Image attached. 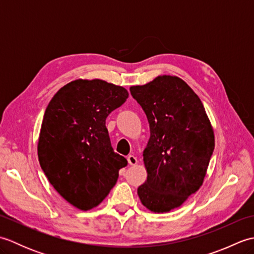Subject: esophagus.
Listing matches in <instances>:
<instances>
[{"instance_id": "obj_1", "label": "esophagus", "mask_w": 254, "mask_h": 254, "mask_svg": "<svg viewBox=\"0 0 254 254\" xmlns=\"http://www.w3.org/2000/svg\"><path fill=\"white\" fill-rule=\"evenodd\" d=\"M127 163H128V165H131V166L136 165L137 164V158L134 155H128L127 156Z\"/></svg>"}]
</instances>
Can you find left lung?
Segmentation results:
<instances>
[{"label": "left lung", "mask_w": 254, "mask_h": 254, "mask_svg": "<svg viewBox=\"0 0 254 254\" xmlns=\"http://www.w3.org/2000/svg\"><path fill=\"white\" fill-rule=\"evenodd\" d=\"M130 91L150 131L143 152L147 180L138 197L150 212H170L203 185L215 147L213 127L201 99L180 77L159 75Z\"/></svg>", "instance_id": "8db88e82"}]
</instances>
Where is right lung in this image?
Returning <instances> with one entry per match:
<instances>
[{"label":"right lung","instance_id":"add662e5","mask_svg":"<svg viewBox=\"0 0 254 254\" xmlns=\"http://www.w3.org/2000/svg\"><path fill=\"white\" fill-rule=\"evenodd\" d=\"M128 97L122 86L76 79L52 97L38 139V159L60 195L78 209L99 205L127 165L115 153L106 119Z\"/></svg>","mask_w":254,"mask_h":254}]
</instances>
